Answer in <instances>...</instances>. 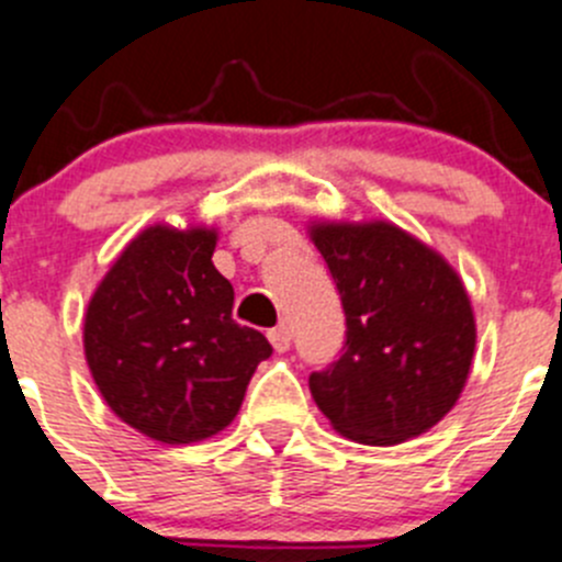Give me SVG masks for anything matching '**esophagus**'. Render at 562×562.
Listing matches in <instances>:
<instances>
[{
  "instance_id": "esophagus-1",
  "label": "esophagus",
  "mask_w": 562,
  "mask_h": 562,
  "mask_svg": "<svg viewBox=\"0 0 562 562\" xmlns=\"http://www.w3.org/2000/svg\"><path fill=\"white\" fill-rule=\"evenodd\" d=\"M267 339H270V345L276 347L278 352L290 350V341H292V330L286 328V325H276V328L267 330Z\"/></svg>"
}]
</instances>
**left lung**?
Returning <instances> with one entry per match:
<instances>
[{
    "mask_svg": "<svg viewBox=\"0 0 562 562\" xmlns=\"http://www.w3.org/2000/svg\"><path fill=\"white\" fill-rule=\"evenodd\" d=\"M312 239L347 325L339 358L308 375L317 408L361 445L430 430L472 367L474 317L461 278L392 223H323Z\"/></svg>",
    "mask_w": 562,
    "mask_h": 562,
    "instance_id": "left-lung-1",
    "label": "left lung"
}]
</instances>
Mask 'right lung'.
<instances>
[{
    "label": "right lung",
    "mask_w": 562,
    "mask_h": 562,
    "mask_svg": "<svg viewBox=\"0 0 562 562\" xmlns=\"http://www.w3.org/2000/svg\"><path fill=\"white\" fill-rule=\"evenodd\" d=\"M212 228L151 226L106 272L85 314L101 397L162 445H192L237 416L272 347L234 323V286L212 265Z\"/></svg>",
    "instance_id": "add662e5"
}]
</instances>
